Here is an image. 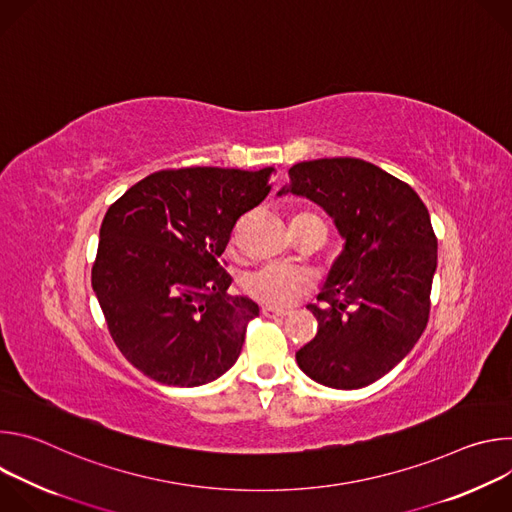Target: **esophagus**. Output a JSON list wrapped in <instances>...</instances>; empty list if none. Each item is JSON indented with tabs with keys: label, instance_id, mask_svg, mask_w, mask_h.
Here are the masks:
<instances>
[{
	"label": "esophagus",
	"instance_id": "obj_1",
	"mask_svg": "<svg viewBox=\"0 0 512 512\" xmlns=\"http://www.w3.org/2000/svg\"><path fill=\"white\" fill-rule=\"evenodd\" d=\"M261 314H263L265 318H283V316H287V310H277V308L263 306V308H261Z\"/></svg>",
	"mask_w": 512,
	"mask_h": 512
}]
</instances>
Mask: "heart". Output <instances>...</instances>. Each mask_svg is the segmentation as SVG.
<instances>
[{
  "mask_svg": "<svg viewBox=\"0 0 512 512\" xmlns=\"http://www.w3.org/2000/svg\"><path fill=\"white\" fill-rule=\"evenodd\" d=\"M308 223L324 225L318 214L304 210L291 218V229L296 231ZM312 287L314 275L308 269L283 263L261 265L243 279V289L249 298L277 310L291 306L298 298L306 296Z\"/></svg>",
  "mask_w": 512,
  "mask_h": 512,
  "instance_id": "obj_1",
  "label": "heart"
}]
</instances>
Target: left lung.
<instances>
[{
  "label": "left lung",
  "mask_w": 512,
  "mask_h": 512,
  "mask_svg": "<svg viewBox=\"0 0 512 512\" xmlns=\"http://www.w3.org/2000/svg\"><path fill=\"white\" fill-rule=\"evenodd\" d=\"M289 188L320 204L346 239L318 304V332L296 352L300 369L332 389H360L387 375L423 334L437 267V239L417 192L358 158L289 168Z\"/></svg>",
  "instance_id": "left-lung-1"
}]
</instances>
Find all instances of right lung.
<instances>
[{"mask_svg": "<svg viewBox=\"0 0 512 512\" xmlns=\"http://www.w3.org/2000/svg\"><path fill=\"white\" fill-rule=\"evenodd\" d=\"M273 172L162 170L109 206L91 281L113 342L145 377L198 387L237 362L259 306L227 294L221 255Z\"/></svg>", "mask_w": 512, "mask_h": 512, "instance_id": "add662e5", "label": "right lung"}]
</instances>
